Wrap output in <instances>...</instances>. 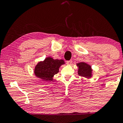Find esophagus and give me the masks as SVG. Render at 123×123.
Returning <instances> with one entry per match:
<instances>
[{"instance_id": "esophagus-1", "label": "esophagus", "mask_w": 123, "mask_h": 123, "mask_svg": "<svg viewBox=\"0 0 123 123\" xmlns=\"http://www.w3.org/2000/svg\"><path fill=\"white\" fill-rule=\"evenodd\" d=\"M72 63V60H69V61H66V63H67L68 65H71Z\"/></svg>"}]
</instances>
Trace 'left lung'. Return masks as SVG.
I'll return each mask as SVG.
<instances>
[{"label":"left lung","mask_w":123,"mask_h":123,"mask_svg":"<svg viewBox=\"0 0 123 123\" xmlns=\"http://www.w3.org/2000/svg\"><path fill=\"white\" fill-rule=\"evenodd\" d=\"M78 67V74L80 76L90 79L92 76V69L90 65L86 62H80L77 63Z\"/></svg>","instance_id":"1"}]
</instances>
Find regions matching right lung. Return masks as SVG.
Segmentation results:
<instances>
[{
    "mask_svg": "<svg viewBox=\"0 0 123 123\" xmlns=\"http://www.w3.org/2000/svg\"><path fill=\"white\" fill-rule=\"evenodd\" d=\"M63 60H54L47 57L43 61H40L34 69L35 75L43 81H53V77L59 72V68L65 64Z\"/></svg>",
    "mask_w": 123,
    "mask_h": 123,
    "instance_id": "add662e5",
    "label": "right lung"
}]
</instances>
